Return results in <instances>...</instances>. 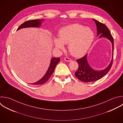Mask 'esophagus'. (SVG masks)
I'll return each instance as SVG.
<instances>
[{"mask_svg":"<svg viewBox=\"0 0 123 123\" xmlns=\"http://www.w3.org/2000/svg\"><path fill=\"white\" fill-rule=\"evenodd\" d=\"M64 60H65V61H67V62H71V61H72V60H71L70 58H68V57H66V58H64Z\"/></svg>","mask_w":123,"mask_h":123,"instance_id":"1","label":"esophagus"}]
</instances>
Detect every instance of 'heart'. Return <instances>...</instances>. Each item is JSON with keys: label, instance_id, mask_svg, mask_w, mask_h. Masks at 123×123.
<instances>
[{"label": "heart", "instance_id": "obj_1", "mask_svg": "<svg viewBox=\"0 0 123 123\" xmlns=\"http://www.w3.org/2000/svg\"><path fill=\"white\" fill-rule=\"evenodd\" d=\"M94 38V34L89 27L74 24L62 28L59 32V39L55 38V47L62 49L63 44H68V49L74 56L84 55L90 48Z\"/></svg>", "mask_w": 123, "mask_h": 123}]
</instances>
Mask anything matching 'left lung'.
Here are the masks:
<instances>
[{"instance_id": "obj_1", "label": "left lung", "mask_w": 123, "mask_h": 123, "mask_svg": "<svg viewBox=\"0 0 123 123\" xmlns=\"http://www.w3.org/2000/svg\"><path fill=\"white\" fill-rule=\"evenodd\" d=\"M93 20L96 23L97 26V36L99 35V38H107L112 44V59L109 65L105 69L101 71H96L89 66L87 61V54L82 58L77 60L76 61L78 63V68L77 71L75 73V75L79 80L84 82H93L102 78L111 69L113 62L114 47L113 37L105 25L94 19Z\"/></svg>"}]
</instances>
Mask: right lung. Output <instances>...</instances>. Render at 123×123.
<instances>
[{
  "label": "right lung",
  "instance_id": "add662e5",
  "mask_svg": "<svg viewBox=\"0 0 123 123\" xmlns=\"http://www.w3.org/2000/svg\"><path fill=\"white\" fill-rule=\"evenodd\" d=\"M43 20H29L28 21H26L22 24L17 29V30H18L20 29L24 28H27V27H39L42 22ZM60 61V58H52L51 60L50 65L44 75V76L39 80L38 81L31 83L32 85H42L45 83L50 78L51 75L53 73L54 69L57 65V64L59 63Z\"/></svg>",
  "mask_w": 123,
  "mask_h": 123
}]
</instances>
